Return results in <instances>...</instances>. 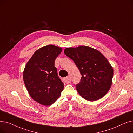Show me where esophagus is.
I'll list each match as a JSON object with an SVG mask.
<instances>
[{"label":"esophagus","instance_id":"34e87169","mask_svg":"<svg viewBox=\"0 0 133 133\" xmlns=\"http://www.w3.org/2000/svg\"><path fill=\"white\" fill-rule=\"evenodd\" d=\"M63 80H64V82H65V83L69 84V83H70L71 82V80H71V77L70 76H68L67 77H66V78H65L64 79H63Z\"/></svg>","mask_w":133,"mask_h":133}]
</instances>
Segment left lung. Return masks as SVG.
I'll return each instance as SVG.
<instances>
[{
  "label": "left lung",
  "instance_id": "left-lung-1",
  "mask_svg": "<svg viewBox=\"0 0 133 133\" xmlns=\"http://www.w3.org/2000/svg\"><path fill=\"white\" fill-rule=\"evenodd\" d=\"M65 54L73 60L82 75L77 90L86 100L95 101L104 96L110 89L114 71L99 51L87 46L67 48Z\"/></svg>",
  "mask_w": 133,
  "mask_h": 133
}]
</instances>
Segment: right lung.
<instances>
[{"mask_svg":"<svg viewBox=\"0 0 133 133\" xmlns=\"http://www.w3.org/2000/svg\"><path fill=\"white\" fill-rule=\"evenodd\" d=\"M61 51V48L54 45L44 46L34 53L24 68L23 80L28 93L42 105L52 104L64 88L54 66Z\"/></svg>","mask_w":133,"mask_h":133,"instance_id":"1","label":"right lung"}]
</instances>
